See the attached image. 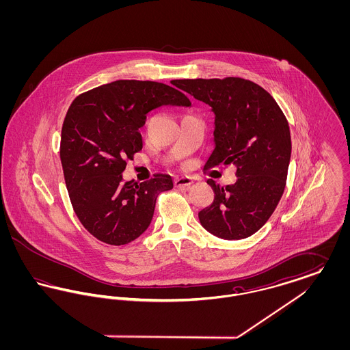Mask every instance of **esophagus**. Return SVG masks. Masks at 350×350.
I'll return each instance as SVG.
<instances>
[{
	"instance_id": "obj_1",
	"label": "esophagus",
	"mask_w": 350,
	"mask_h": 350,
	"mask_svg": "<svg viewBox=\"0 0 350 350\" xmlns=\"http://www.w3.org/2000/svg\"><path fill=\"white\" fill-rule=\"evenodd\" d=\"M193 183V178L190 177H178L174 180V186L176 187H187Z\"/></svg>"
}]
</instances>
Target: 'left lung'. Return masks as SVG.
I'll return each instance as SVG.
<instances>
[{
    "mask_svg": "<svg viewBox=\"0 0 350 350\" xmlns=\"http://www.w3.org/2000/svg\"><path fill=\"white\" fill-rule=\"evenodd\" d=\"M173 85L215 114V148L203 169L236 165L233 185L207 181L215 196L200 211V224L224 240L245 239L267 223L282 197L291 156L288 122L267 90L250 80L196 79Z\"/></svg>",
    "mask_w": 350,
    "mask_h": 350,
    "instance_id": "obj_1",
    "label": "left lung"
}]
</instances>
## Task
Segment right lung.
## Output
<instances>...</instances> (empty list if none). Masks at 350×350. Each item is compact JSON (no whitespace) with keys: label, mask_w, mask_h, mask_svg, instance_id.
<instances>
[{"label":"right lung","mask_w":350,"mask_h":350,"mask_svg":"<svg viewBox=\"0 0 350 350\" xmlns=\"http://www.w3.org/2000/svg\"><path fill=\"white\" fill-rule=\"evenodd\" d=\"M190 106L183 92L154 81L118 80L76 97L62 129L60 160L69 200L81 224L96 239L124 245L150 224L160 193L172 177L122 183L126 160L143 148L139 129L150 110Z\"/></svg>","instance_id":"right-lung-1"}]
</instances>
